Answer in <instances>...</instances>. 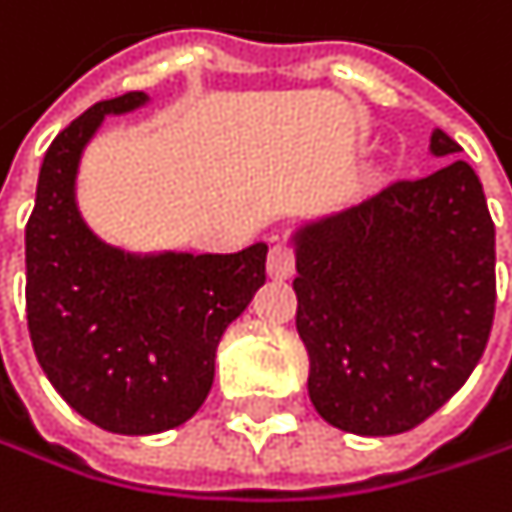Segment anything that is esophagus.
Masks as SVG:
<instances>
[{"instance_id": "34e87169", "label": "esophagus", "mask_w": 512, "mask_h": 512, "mask_svg": "<svg viewBox=\"0 0 512 512\" xmlns=\"http://www.w3.org/2000/svg\"><path fill=\"white\" fill-rule=\"evenodd\" d=\"M267 270L273 279H291L294 270H297V254L288 242H276L270 248V261H267Z\"/></svg>"}]
</instances>
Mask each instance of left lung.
Wrapping results in <instances>:
<instances>
[{"label": "left lung", "instance_id": "8db88e82", "mask_svg": "<svg viewBox=\"0 0 512 512\" xmlns=\"http://www.w3.org/2000/svg\"><path fill=\"white\" fill-rule=\"evenodd\" d=\"M462 146L441 128L432 155ZM309 399L351 435L432 417L480 363L495 318V224L474 167L447 158L297 233Z\"/></svg>", "mask_w": 512, "mask_h": 512}]
</instances>
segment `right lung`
Returning a JSON list of instances; mask_svg holds the SVG:
<instances>
[{
    "label": "right lung",
    "instance_id": "1",
    "mask_svg": "<svg viewBox=\"0 0 512 512\" xmlns=\"http://www.w3.org/2000/svg\"><path fill=\"white\" fill-rule=\"evenodd\" d=\"M146 101L125 92L92 104L50 143L26 224V318L56 393L116 435H152L197 414L215 351L267 282V242L236 254H128L77 212L83 146L107 113Z\"/></svg>",
    "mask_w": 512,
    "mask_h": 512
}]
</instances>
